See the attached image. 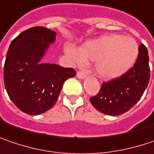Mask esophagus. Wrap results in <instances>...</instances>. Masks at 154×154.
<instances>
[{"label": "esophagus", "instance_id": "obj_1", "mask_svg": "<svg viewBox=\"0 0 154 154\" xmlns=\"http://www.w3.org/2000/svg\"><path fill=\"white\" fill-rule=\"evenodd\" d=\"M77 76L78 78L83 79V78H85V77H86V74H85V72H84V71H82V70H79V71H77Z\"/></svg>", "mask_w": 154, "mask_h": 154}]
</instances>
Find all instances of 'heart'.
<instances>
[{
    "instance_id": "1",
    "label": "heart",
    "mask_w": 154,
    "mask_h": 154,
    "mask_svg": "<svg viewBox=\"0 0 154 154\" xmlns=\"http://www.w3.org/2000/svg\"><path fill=\"white\" fill-rule=\"evenodd\" d=\"M67 54L79 65L85 61L95 62L98 75L107 80L123 76L135 64L138 53V44L132 37L109 34L85 42L79 50L66 48Z\"/></svg>"
}]
</instances>
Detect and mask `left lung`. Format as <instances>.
<instances>
[{"label":"left lung","instance_id":"left-lung-1","mask_svg":"<svg viewBox=\"0 0 154 154\" xmlns=\"http://www.w3.org/2000/svg\"><path fill=\"white\" fill-rule=\"evenodd\" d=\"M134 66L123 76L103 82L100 91L90 98L91 105L100 112L119 116L129 111L141 99L150 80L149 56L146 47L139 46Z\"/></svg>","mask_w":154,"mask_h":154}]
</instances>
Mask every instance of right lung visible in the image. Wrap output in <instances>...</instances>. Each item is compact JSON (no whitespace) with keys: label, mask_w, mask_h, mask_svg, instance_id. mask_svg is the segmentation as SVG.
<instances>
[{"label":"right lung","mask_w":154,"mask_h":154,"mask_svg":"<svg viewBox=\"0 0 154 154\" xmlns=\"http://www.w3.org/2000/svg\"><path fill=\"white\" fill-rule=\"evenodd\" d=\"M55 32L35 26L15 38L8 50L3 78L13 103L28 115H39L55 104L64 82L76 76L72 68L40 62Z\"/></svg>","instance_id":"right-lung-1"}]
</instances>
